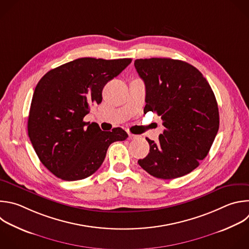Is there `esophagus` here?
Listing matches in <instances>:
<instances>
[{
	"label": "esophagus",
	"instance_id": "1",
	"mask_svg": "<svg viewBox=\"0 0 249 249\" xmlns=\"http://www.w3.org/2000/svg\"><path fill=\"white\" fill-rule=\"evenodd\" d=\"M128 139H129V140H137V139H139V136L129 133V134H128Z\"/></svg>",
	"mask_w": 249,
	"mask_h": 249
}]
</instances>
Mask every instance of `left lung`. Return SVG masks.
I'll use <instances>...</instances> for the list:
<instances>
[{
	"label": "left lung",
	"mask_w": 249,
	"mask_h": 249,
	"mask_svg": "<svg viewBox=\"0 0 249 249\" xmlns=\"http://www.w3.org/2000/svg\"><path fill=\"white\" fill-rule=\"evenodd\" d=\"M135 68L145 85L143 111L156 112L165 127L158 142L146 138L149 152L138 161L155 178L191 173L209 152L219 129L215 95L201 72L172 58H140Z\"/></svg>",
	"instance_id": "left-lung-1"
}]
</instances>
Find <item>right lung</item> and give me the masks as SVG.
Segmentation results:
<instances>
[{"label":"right lung","mask_w":249,"mask_h":249,"mask_svg":"<svg viewBox=\"0 0 249 249\" xmlns=\"http://www.w3.org/2000/svg\"><path fill=\"white\" fill-rule=\"evenodd\" d=\"M131 61L82 57L50 70L38 82L28 116V136L40 161L57 178L77 181L93 175L108 146L128 138L121 128L105 132L83 119L91 106L102 103L107 83Z\"/></svg>","instance_id":"right-lung-1"}]
</instances>
